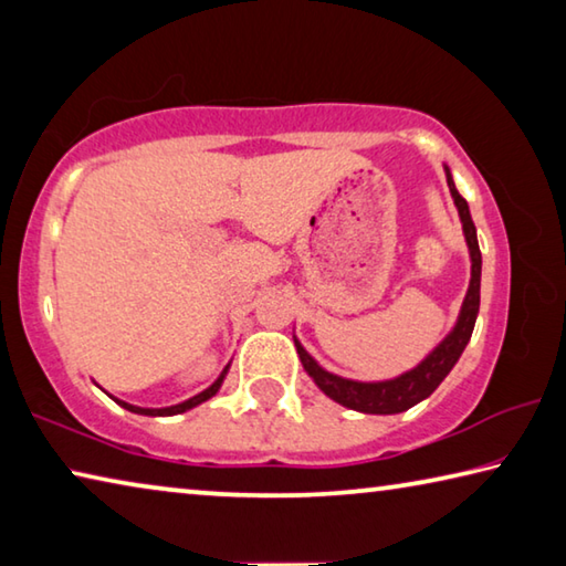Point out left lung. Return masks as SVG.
<instances>
[{
    "mask_svg": "<svg viewBox=\"0 0 566 566\" xmlns=\"http://www.w3.org/2000/svg\"><path fill=\"white\" fill-rule=\"evenodd\" d=\"M447 169V185L449 191H452V199L457 205L459 219H462V229H464V239L469 247V260H472V280H469V290L462 302V312H459V319L454 324V329L447 334V337L437 344L432 354H427V359H421L415 369L405 371L395 379L387 381H354V379H344L332 375V371L322 369L317 361H314L300 342L296 344V354L304 364L306 375L314 379L324 395L329 399L337 401V405L354 409V411H364V415H399V411H407L409 407L419 405L421 399H427L432 391L442 385L444 377L452 371L457 359L462 357L464 347L472 339L474 332V322L479 314V282H482V252H479V242H476V227L472 222V214H469V205L467 199L459 195L452 179V171Z\"/></svg>",
    "mask_w": 566,
    "mask_h": 566,
    "instance_id": "obj_1",
    "label": "left lung"
}]
</instances>
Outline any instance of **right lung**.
I'll use <instances>...</instances> for the list:
<instances>
[{
	"label": "right lung",
	"instance_id": "add662e5",
	"mask_svg": "<svg viewBox=\"0 0 566 566\" xmlns=\"http://www.w3.org/2000/svg\"><path fill=\"white\" fill-rule=\"evenodd\" d=\"M227 369H229V364L224 367V371L222 375H219V379L214 381L212 387H207L205 391H199L197 397H191V399H187V401H181V405H175V407H161V409H147V407H134V405H127V401H122V399H114L117 401V405H122L124 409H129V411H134V415H147V417H171V415H181V411H187V409H191V407H197V405H202V401H207L209 397H214L217 391H219V387H222V381H224V377H227Z\"/></svg>",
	"mask_w": 566,
	"mask_h": 566
}]
</instances>
